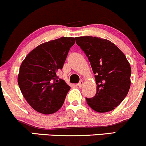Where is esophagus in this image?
Segmentation results:
<instances>
[{
    "mask_svg": "<svg viewBox=\"0 0 146 146\" xmlns=\"http://www.w3.org/2000/svg\"><path fill=\"white\" fill-rule=\"evenodd\" d=\"M83 84H84L83 81H80V82H79V83L78 84V86L79 87H82V86H83Z\"/></svg>",
    "mask_w": 146,
    "mask_h": 146,
    "instance_id": "obj_1",
    "label": "esophagus"
}]
</instances>
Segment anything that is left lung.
<instances>
[{
	"label": "left lung",
	"instance_id": "8db88e82",
	"mask_svg": "<svg viewBox=\"0 0 146 146\" xmlns=\"http://www.w3.org/2000/svg\"><path fill=\"white\" fill-rule=\"evenodd\" d=\"M75 41L89 60L98 85L95 96L86 98L87 104L98 113L111 111L121 103L130 89V64L121 50L108 40L83 36Z\"/></svg>",
	"mask_w": 146,
	"mask_h": 146
}]
</instances>
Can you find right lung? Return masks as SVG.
<instances>
[{
	"mask_svg": "<svg viewBox=\"0 0 146 146\" xmlns=\"http://www.w3.org/2000/svg\"><path fill=\"white\" fill-rule=\"evenodd\" d=\"M75 38L62 37L44 42L27 56L20 68L18 83L23 96L37 112L48 115L63 105L70 87L57 75L63 68Z\"/></svg>",
	"mask_w": 146,
	"mask_h": 146,
	"instance_id": "add662e5",
	"label": "right lung"
}]
</instances>
